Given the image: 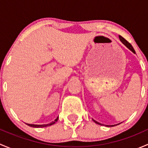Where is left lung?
I'll return each mask as SVG.
<instances>
[{"mask_svg": "<svg viewBox=\"0 0 148 148\" xmlns=\"http://www.w3.org/2000/svg\"><path fill=\"white\" fill-rule=\"evenodd\" d=\"M119 38H120V40L121 42H122V44H124V45H125V46H126V47L127 48V49H129L131 51H132V52H133L134 53H135V51L134 50L133 47H132V45H131V44H130V43L128 42V41H127L126 40H125V38H123V37L121 36H119ZM92 120H93L94 122H95V123L98 124V125H102V124H101V123H99V122H97L96 120H93V119H92ZM121 123H122V122H121ZM119 124H120V123H119ZM119 124H117V125H119ZM105 125V126H107V127H114V126H116V125Z\"/></svg>", "mask_w": 148, "mask_h": 148, "instance_id": "left-lung-1", "label": "left lung"}]
</instances>
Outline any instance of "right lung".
Instances as JSON below:
<instances>
[{"label": "right lung", "mask_w": 148, "mask_h": 148, "mask_svg": "<svg viewBox=\"0 0 148 148\" xmlns=\"http://www.w3.org/2000/svg\"><path fill=\"white\" fill-rule=\"evenodd\" d=\"M58 118H59V117H58L54 121L51 122V123L47 124V125H33V124H27V123H26V125H28V126H30V127H44L50 126V125H53L54 123H56V122H57Z\"/></svg>", "instance_id": "1"}]
</instances>
